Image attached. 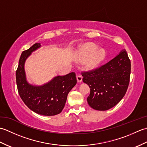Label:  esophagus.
Returning a JSON list of instances; mask_svg holds the SVG:
<instances>
[{
  "instance_id": "obj_1",
  "label": "esophagus",
  "mask_w": 147,
  "mask_h": 147,
  "mask_svg": "<svg viewBox=\"0 0 147 147\" xmlns=\"http://www.w3.org/2000/svg\"><path fill=\"white\" fill-rule=\"evenodd\" d=\"M76 79H77V82L78 83H81L82 82V80H83V78L81 75H78L76 76Z\"/></svg>"
}]
</instances>
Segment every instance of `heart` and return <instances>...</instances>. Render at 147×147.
<instances>
[{
    "label": "heart",
    "instance_id": "b5f03b06",
    "mask_svg": "<svg viewBox=\"0 0 147 147\" xmlns=\"http://www.w3.org/2000/svg\"><path fill=\"white\" fill-rule=\"evenodd\" d=\"M107 53L104 49H99L94 43H88L82 49L80 59L86 61L85 66L87 69L93 70L97 68L106 58Z\"/></svg>",
    "mask_w": 147,
    "mask_h": 147
}]
</instances>
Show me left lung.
I'll list each match as a JSON object with an SVG mask.
<instances>
[{
  "label": "left lung",
  "mask_w": 147,
  "mask_h": 147,
  "mask_svg": "<svg viewBox=\"0 0 147 147\" xmlns=\"http://www.w3.org/2000/svg\"><path fill=\"white\" fill-rule=\"evenodd\" d=\"M130 73L131 62L125 49L98 69L83 73V82L90 89L87 98L90 107L107 111L116 105L126 94Z\"/></svg>",
  "instance_id": "left-lung-1"
}]
</instances>
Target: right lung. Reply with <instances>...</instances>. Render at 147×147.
Instances as JSON below:
<instances>
[{
    "instance_id": "right-lung-1",
    "label": "right lung",
    "mask_w": 147,
    "mask_h": 147,
    "mask_svg": "<svg viewBox=\"0 0 147 147\" xmlns=\"http://www.w3.org/2000/svg\"><path fill=\"white\" fill-rule=\"evenodd\" d=\"M41 47L40 43L24 51L21 55L16 73L19 94L30 110L40 115L51 116L62 112L67 95L77 83L74 73L55 76L42 85L30 84L26 79L24 64L32 53Z\"/></svg>"
}]
</instances>
